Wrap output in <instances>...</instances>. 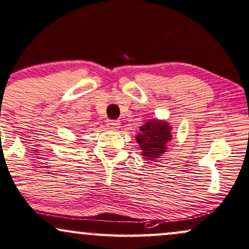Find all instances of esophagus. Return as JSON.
Masks as SVG:
<instances>
[{"label": "esophagus", "mask_w": 249, "mask_h": 249, "mask_svg": "<svg viewBox=\"0 0 249 249\" xmlns=\"http://www.w3.org/2000/svg\"><path fill=\"white\" fill-rule=\"evenodd\" d=\"M119 125H121V123H119L118 121H108V123H107L108 128H109V130H111V131L118 130Z\"/></svg>", "instance_id": "1"}]
</instances>
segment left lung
<instances>
[{"mask_svg": "<svg viewBox=\"0 0 249 249\" xmlns=\"http://www.w3.org/2000/svg\"><path fill=\"white\" fill-rule=\"evenodd\" d=\"M141 133L137 135V141L140 144L142 156L152 160L158 158L166 150V143L171 141V126L168 123L158 119H150L140 127Z\"/></svg>", "mask_w": 249, "mask_h": 249, "instance_id": "obj_1", "label": "left lung"}]
</instances>
